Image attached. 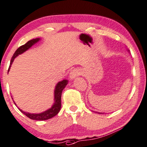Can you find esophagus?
<instances>
[{"label":"esophagus","mask_w":147,"mask_h":147,"mask_svg":"<svg viewBox=\"0 0 147 147\" xmlns=\"http://www.w3.org/2000/svg\"><path fill=\"white\" fill-rule=\"evenodd\" d=\"M78 75H80V72L78 69H74L73 70H72L71 71V73L69 74V77L71 80H73L74 78H75L76 77H77Z\"/></svg>","instance_id":"1"}]
</instances>
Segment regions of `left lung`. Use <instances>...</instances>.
I'll return each instance as SVG.
<instances>
[{
  "label": "left lung",
  "mask_w": 147,
  "mask_h": 147,
  "mask_svg": "<svg viewBox=\"0 0 147 147\" xmlns=\"http://www.w3.org/2000/svg\"><path fill=\"white\" fill-rule=\"evenodd\" d=\"M128 51H129V50H128ZM95 113H98V114H103V113H98V112H95Z\"/></svg>",
  "instance_id": "8db88e82"
}]
</instances>
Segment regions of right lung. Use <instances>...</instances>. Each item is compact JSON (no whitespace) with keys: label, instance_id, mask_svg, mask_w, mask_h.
Instances as JSON below:
<instances>
[{"label":"right lung","instance_id":"add662e5","mask_svg":"<svg viewBox=\"0 0 147 147\" xmlns=\"http://www.w3.org/2000/svg\"><path fill=\"white\" fill-rule=\"evenodd\" d=\"M40 40V38H36L32 40H30L28 41L25 45H22L21 47H20L17 50L15 51V53H14L13 56H12L11 63H10V66L9 68V73L10 68H11L12 63H13L14 59L16 57H18L19 55H21L23 53L25 52L27 50H28L30 47L33 46L34 44H36V42H38L39 40ZM68 80L64 79L62 81H60L57 84V85L55 86V91H54V103L52 105V107L50 109H49L48 110L44 111V112L40 113H29L27 112H24V111H22L21 109H20L18 107V109H19L21 113H23L24 115H25L26 117L29 118V119L32 120H36V121H45V120H48L49 119H51L53 117L57 115L58 113H59L60 110L61 108V94L64 88H65V86L67 85L68 84ZM12 99H13L12 98ZM14 105H16V103L14 102L13 100Z\"/></svg>","mask_w":147,"mask_h":147}]
</instances>
